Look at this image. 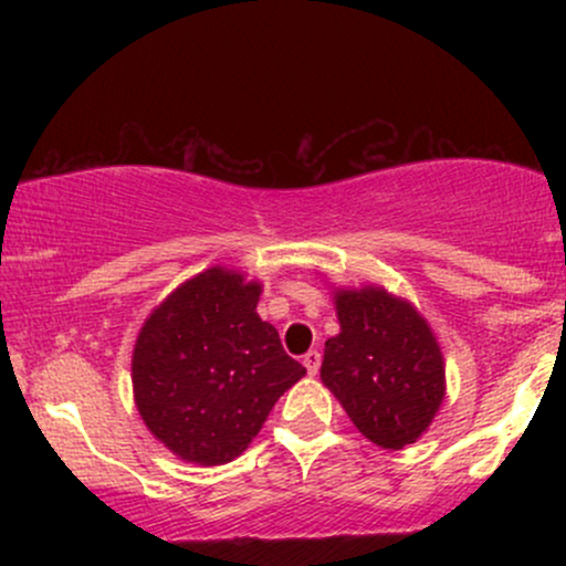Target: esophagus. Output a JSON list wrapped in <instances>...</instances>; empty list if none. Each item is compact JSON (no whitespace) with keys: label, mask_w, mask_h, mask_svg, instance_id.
I'll list each match as a JSON object with an SVG mask.
<instances>
[{"label":"esophagus","mask_w":566,"mask_h":566,"mask_svg":"<svg viewBox=\"0 0 566 566\" xmlns=\"http://www.w3.org/2000/svg\"><path fill=\"white\" fill-rule=\"evenodd\" d=\"M303 367L308 369V375L319 373V367H322V354H319V350H316V348L308 350V354L303 356Z\"/></svg>","instance_id":"34e87169"}]
</instances>
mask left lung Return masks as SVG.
<instances>
[{
	"mask_svg": "<svg viewBox=\"0 0 566 566\" xmlns=\"http://www.w3.org/2000/svg\"><path fill=\"white\" fill-rule=\"evenodd\" d=\"M340 333L324 343L322 382L373 444L401 450L444 399V359L412 303L382 287L335 290Z\"/></svg>",
	"mask_w": 566,
	"mask_h": 566,
	"instance_id": "left-lung-1",
	"label": "left lung"
}]
</instances>
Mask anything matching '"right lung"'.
I'll return each mask as SVG.
<instances>
[{"label": "right lung", "mask_w": 566, "mask_h": 566, "mask_svg": "<svg viewBox=\"0 0 566 566\" xmlns=\"http://www.w3.org/2000/svg\"><path fill=\"white\" fill-rule=\"evenodd\" d=\"M261 284L207 269L161 301L133 350L135 405L180 460L231 463L258 437L276 399L305 375L258 316Z\"/></svg>", "instance_id": "obj_1"}]
</instances>
